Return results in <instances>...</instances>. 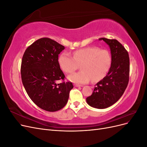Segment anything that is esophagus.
I'll list each match as a JSON object with an SVG mask.
<instances>
[{
  "instance_id": "34e87169",
  "label": "esophagus",
  "mask_w": 147,
  "mask_h": 147,
  "mask_svg": "<svg viewBox=\"0 0 147 147\" xmlns=\"http://www.w3.org/2000/svg\"><path fill=\"white\" fill-rule=\"evenodd\" d=\"M74 86H75V87H81V86H82L81 85H80V84H75Z\"/></svg>"
}]
</instances>
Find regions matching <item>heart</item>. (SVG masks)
Instances as JSON below:
<instances>
[{
	"instance_id": "1",
	"label": "heart",
	"mask_w": 147,
	"mask_h": 147,
	"mask_svg": "<svg viewBox=\"0 0 147 147\" xmlns=\"http://www.w3.org/2000/svg\"><path fill=\"white\" fill-rule=\"evenodd\" d=\"M58 63L64 72H74L81 64L82 70L69 75L70 82L84 84L91 80L94 82L101 80L109 72L112 64L110 52L106 49L89 47L72 53V56L67 52H63L58 57Z\"/></svg>"
}]
</instances>
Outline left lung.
<instances>
[{
	"label": "left lung",
	"instance_id": "obj_1",
	"mask_svg": "<svg viewBox=\"0 0 147 147\" xmlns=\"http://www.w3.org/2000/svg\"><path fill=\"white\" fill-rule=\"evenodd\" d=\"M99 40L109 46L112 64L109 72L97 83L86 102L92 107L103 109L116 103L127 88L129 78V57L126 49L117 40L106 38Z\"/></svg>",
	"mask_w": 147,
	"mask_h": 147
}]
</instances>
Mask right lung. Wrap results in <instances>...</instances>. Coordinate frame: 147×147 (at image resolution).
Masks as SVG:
<instances>
[{"label": "right lung", "mask_w": 147, "mask_h": 147, "mask_svg": "<svg viewBox=\"0 0 147 147\" xmlns=\"http://www.w3.org/2000/svg\"><path fill=\"white\" fill-rule=\"evenodd\" d=\"M65 47L49 38H42L26 49L21 66V79L29 97L38 107L56 112L66 105L71 82L57 83L65 75L60 69L58 55Z\"/></svg>", "instance_id": "add662e5"}]
</instances>
